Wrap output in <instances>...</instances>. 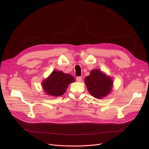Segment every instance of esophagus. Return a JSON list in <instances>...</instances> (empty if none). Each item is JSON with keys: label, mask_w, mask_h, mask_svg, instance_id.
<instances>
[{"label": "esophagus", "mask_w": 149, "mask_h": 149, "mask_svg": "<svg viewBox=\"0 0 149 149\" xmlns=\"http://www.w3.org/2000/svg\"><path fill=\"white\" fill-rule=\"evenodd\" d=\"M76 80H77V81L78 82H80V81L82 80V77H80H80H77Z\"/></svg>", "instance_id": "esophagus-1"}]
</instances>
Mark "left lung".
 <instances>
[{
    "instance_id": "8db88e82",
    "label": "left lung",
    "mask_w": 149,
    "mask_h": 149,
    "mask_svg": "<svg viewBox=\"0 0 149 149\" xmlns=\"http://www.w3.org/2000/svg\"><path fill=\"white\" fill-rule=\"evenodd\" d=\"M91 95L97 98L106 97L112 90V81L109 77L97 69H93L84 79Z\"/></svg>"
}]
</instances>
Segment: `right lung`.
Here are the masks:
<instances>
[{"mask_svg": "<svg viewBox=\"0 0 149 149\" xmlns=\"http://www.w3.org/2000/svg\"><path fill=\"white\" fill-rule=\"evenodd\" d=\"M74 81L72 75L55 70L43 82L42 85L45 92L49 95L57 97L63 94L69 84Z\"/></svg>", "mask_w": 149, "mask_h": 149, "instance_id": "1", "label": "right lung"}]
</instances>
